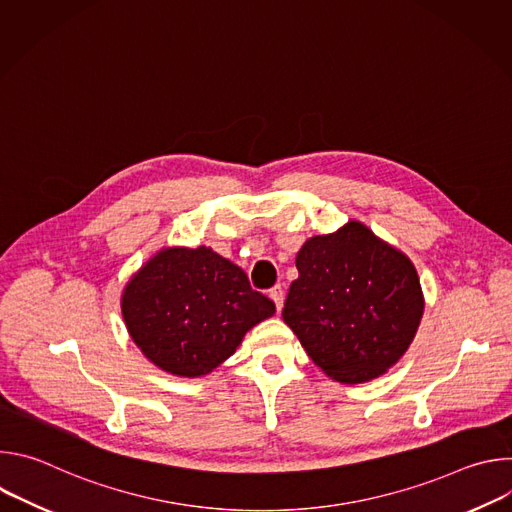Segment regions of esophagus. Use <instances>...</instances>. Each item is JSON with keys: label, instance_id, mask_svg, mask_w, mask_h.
<instances>
[{"label": "esophagus", "instance_id": "34e87169", "mask_svg": "<svg viewBox=\"0 0 512 512\" xmlns=\"http://www.w3.org/2000/svg\"><path fill=\"white\" fill-rule=\"evenodd\" d=\"M269 298L275 302L277 312H281V308H283V287H281V285H275V287L269 291Z\"/></svg>", "mask_w": 512, "mask_h": 512}]
</instances>
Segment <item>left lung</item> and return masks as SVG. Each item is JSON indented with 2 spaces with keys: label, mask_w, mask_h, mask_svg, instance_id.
Masks as SVG:
<instances>
[{
  "label": "left lung",
  "mask_w": 512,
  "mask_h": 512,
  "mask_svg": "<svg viewBox=\"0 0 512 512\" xmlns=\"http://www.w3.org/2000/svg\"><path fill=\"white\" fill-rule=\"evenodd\" d=\"M296 267L283 322L318 367L344 385L395 367L425 310L411 259L350 218L334 233L310 237Z\"/></svg>",
  "instance_id": "left-lung-1"
}]
</instances>
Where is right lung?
<instances>
[{"mask_svg": "<svg viewBox=\"0 0 512 512\" xmlns=\"http://www.w3.org/2000/svg\"><path fill=\"white\" fill-rule=\"evenodd\" d=\"M125 328L158 369L186 379L212 373L245 334L275 314L245 271L210 247H164L121 294Z\"/></svg>", "mask_w": 512, "mask_h": 512, "instance_id": "add662e5", "label": "right lung"}]
</instances>
